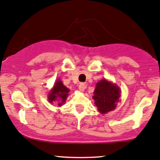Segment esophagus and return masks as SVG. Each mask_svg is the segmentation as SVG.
Listing matches in <instances>:
<instances>
[{
	"label": "esophagus",
	"mask_w": 160,
	"mask_h": 160,
	"mask_svg": "<svg viewBox=\"0 0 160 160\" xmlns=\"http://www.w3.org/2000/svg\"><path fill=\"white\" fill-rule=\"evenodd\" d=\"M86 85H85V83H81L79 85H78V88H79V90L81 92H84L85 91V89L86 88Z\"/></svg>",
	"instance_id": "1"
}]
</instances>
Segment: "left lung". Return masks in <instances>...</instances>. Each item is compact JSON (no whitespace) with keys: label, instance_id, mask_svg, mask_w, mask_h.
<instances>
[{"label":"left lung","instance_id":"1","mask_svg":"<svg viewBox=\"0 0 160 160\" xmlns=\"http://www.w3.org/2000/svg\"><path fill=\"white\" fill-rule=\"evenodd\" d=\"M121 90L112 82L102 79L96 84L93 99L98 110L102 114L113 111L117 107V102L121 97Z\"/></svg>","mask_w":160,"mask_h":160}]
</instances>
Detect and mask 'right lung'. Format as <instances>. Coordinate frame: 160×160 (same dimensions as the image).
Wrapping results in <instances>:
<instances>
[{"label": "right lung", "instance_id": "right-lung-1", "mask_svg": "<svg viewBox=\"0 0 160 160\" xmlns=\"http://www.w3.org/2000/svg\"><path fill=\"white\" fill-rule=\"evenodd\" d=\"M69 91V89L67 88L61 81L58 79L48 95L49 101L50 103L56 102L58 105L62 106L66 101Z\"/></svg>", "mask_w": 160, "mask_h": 160}]
</instances>
